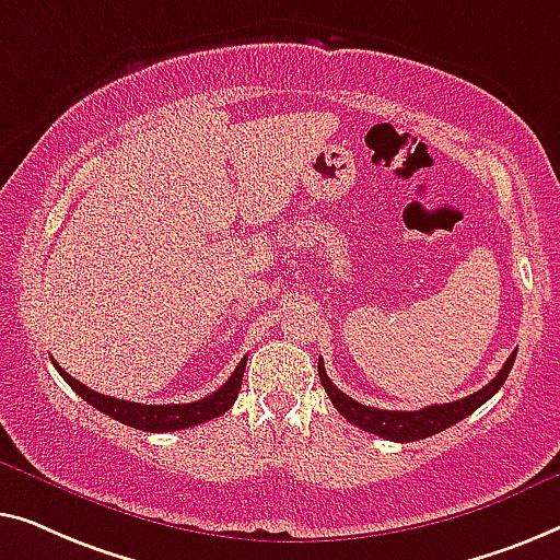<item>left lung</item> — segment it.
<instances>
[{
  "label": "left lung",
  "instance_id": "1",
  "mask_svg": "<svg viewBox=\"0 0 560 560\" xmlns=\"http://www.w3.org/2000/svg\"><path fill=\"white\" fill-rule=\"evenodd\" d=\"M515 355H517V350L508 358V362L502 365L500 373L494 375L482 390L471 393V396L462 398V400H454V404L427 406V408H421V411H383V408H370V406L358 404V400L345 396L337 385H332V381L327 377L325 365H322V360H319V381H322V388L327 390L329 400H332V406L350 423H355V427L368 431V434H377L388 441L406 444V441H419V439L434 436V434H439V431L454 427L456 421L467 419L469 413H475L477 408L482 406L485 400H490L494 393L502 388V383L508 381L510 370H513Z\"/></svg>",
  "mask_w": 560,
  "mask_h": 560
}]
</instances>
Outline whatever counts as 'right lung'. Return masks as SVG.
<instances>
[{"instance_id":"1","label":"right lung","mask_w":560,"mask_h":560,"mask_svg":"<svg viewBox=\"0 0 560 560\" xmlns=\"http://www.w3.org/2000/svg\"><path fill=\"white\" fill-rule=\"evenodd\" d=\"M246 360L248 358H243L238 362V368L233 370V375L228 377V381L220 385L215 393H210L208 398L192 400V404H170V406H144V404H133V400L101 396V393L91 390L89 385L75 381L73 375H68L66 370H62L55 360H52V365L58 368V373L62 377H66V383L70 385V388H73L78 396L85 400V404L98 408L101 413L112 416V419L121 421L131 429L162 434V431H179V429L198 427V423H205L210 419H218V416H223L228 408L235 404V398H238L243 370H246Z\"/></svg>"}]
</instances>
